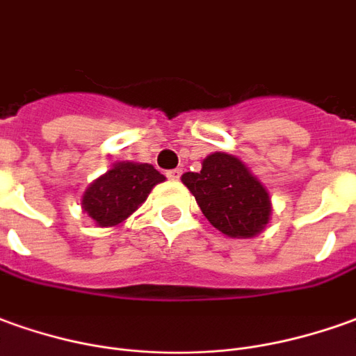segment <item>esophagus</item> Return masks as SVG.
Listing matches in <instances>:
<instances>
[{"label": "esophagus", "instance_id": "esophagus-1", "mask_svg": "<svg viewBox=\"0 0 356 356\" xmlns=\"http://www.w3.org/2000/svg\"><path fill=\"white\" fill-rule=\"evenodd\" d=\"M166 176H168V180L178 182V180H180V176H182V170H180V168H174V170H168V172H166Z\"/></svg>", "mask_w": 356, "mask_h": 356}]
</instances>
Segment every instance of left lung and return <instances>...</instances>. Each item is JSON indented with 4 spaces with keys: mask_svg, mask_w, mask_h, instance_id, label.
Wrapping results in <instances>:
<instances>
[{
    "mask_svg": "<svg viewBox=\"0 0 356 356\" xmlns=\"http://www.w3.org/2000/svg\"><path fill=\"white\" fill-rule=\"evenodd\" d=\"M182 182L211 225L230 238H252L271 220L266 186L234 154H207L202 170L182 174Z\"/></svg>",
    "mask_w": 356,
    "mask_h": 356,
    "instance_id": "1",
    "label": "left lung"
}]
</instances>
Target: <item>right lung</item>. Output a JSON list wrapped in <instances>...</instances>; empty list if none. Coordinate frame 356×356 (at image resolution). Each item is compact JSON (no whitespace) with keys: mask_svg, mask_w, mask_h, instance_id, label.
<instances>
[{"mask_svg":"<svg viewBox=\"0 0 356 356\" xmlns=\"http://www.w3.org/2000/svg\"><path fill=\"white\" fill-rule=\"evenodd\" d=\"M164 180L166 178L153 164L122 161L89 184L81 197V207L97 227H118L134 215L154 186Z\"/></svg>","mask_w":356,"mask_h":356,"instance_id":"right-lung-1","label":"right lung"}]
</instances>
